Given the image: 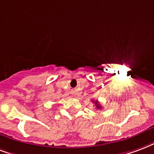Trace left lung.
Wrapping results in <instances>:
<instances>
[{
  "instance_id": "obj_1",
  "label": "left lung",
  "mask_w": 154,
  "mask_h": 154,
  "mask_svg": "<svg viewBox=\"0 0 154 154\" xmlns=\"http://www.w3.org/2000/svg\"><path fill=\"white\" fill-rule=\"evenodd\" d=\"M92 102H94V103H95V106H96V109H100L102 107H101V105H100V103H99V102L98 101H94V100H92Z\"/></svg>"
}]
</instances>
